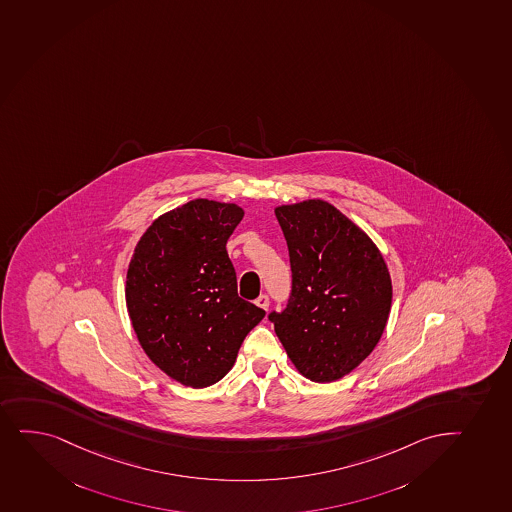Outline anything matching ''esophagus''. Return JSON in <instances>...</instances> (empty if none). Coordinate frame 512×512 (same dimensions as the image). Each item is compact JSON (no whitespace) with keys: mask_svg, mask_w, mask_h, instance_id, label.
<instances>
[{"mask_svg":"<svg viewBox=\"0 0 512 512\" xmlns=\"http://www.w3.org/2000/svg\"><path fill=\"white\" fill-rule=\"evenodd\" d=\"M255 305L259 306V308H262V310H269V296L260 294L259 298H257V301H255Z\"/></svg>","mask_w":512,"mask_h":512,"instance_id":"obj_1","label":"esophagus"}]
</instances>
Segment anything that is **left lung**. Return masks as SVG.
Here are the masks:
<instances>
[{
  "mask_svg": "<svg viewBox=\"0 0 512 512\" xmlns=\"http://www.w3.org/2000/svg\"><path fill=\"white\" fill-rule=\"evenodd\" d=\"M274 213L288 242L293 291L270 322L299 373L332 383L354 371L385 332L390 272L368 233L330 202L282 204Z\"/></svg>",
  "mask_w": 512,
  "mask_h": 512,
  "instance_id": "1",
  "label": "left lung"
}]
</instances>
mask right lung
<instances>
[{
    "label": "right lung",
    "instance_id": "right-lung-1",
    "mask_svg": "<svg viewBox=\"0 0 512 512\" xmlns=\"http://www.w3.org/2000/svg\"><path fill=\"white\" fill-rule=\"evenodd\" d=\"M243 214L233 202L194 199L158 216L134 247L127 313L146 356L182 385L218 383L265 316L238 298L226 252Z\"/></svg>",
    "mask_w": 512,
    "mask_h": 512
}]
</instances>
